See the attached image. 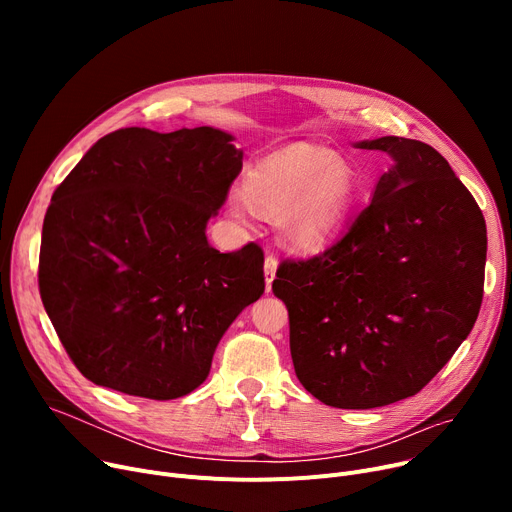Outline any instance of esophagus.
<instances>
[{"mask_svg": "<svg viewBox=\"0 0 512 512\" xmlns=\"http://www.w3.org/2000/svg\"><path fill=\"white\" fill-rule=\"evenodd\" d=\"M263 267H265V288L272 290V282H274L276 270H278V257L272 255V253H267Z\"/></svg>", "mask_w": 512, "mask_h": 512, "instance_id": "obj_1", "label": "esophagus"}]
</instances>
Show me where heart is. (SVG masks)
Returning <instances> with one entry per match:
<instances>
[{
  "label": "heart",
  "instance_id": "obj_1",
  "mask_svg": "<svg viewBox=\"0 0 512 512\" xmlns=\"http://www.w3.org/2000/svg\"><path fill=\"white\" fill-rule=\"evenodd\" d=\"M355 195L351 166L332 151L292 145L261 159L245 176V193L228 197L230 213L247 222L255 209L276 218L284 245L315 251L344 222Z\"/></svg>",
  "mask_w": 512,
  "mask_h": 512
}]
</instances>
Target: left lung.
<instances>
[{
	"instance_id": "8db88e82",
	"label": "left lung",
	"mask_w": 512,
	"mask_h": 512,
	"mask_svg": "<svg viewBox=\"0 0 512 512\" xmlns=\"http://www.w3.org/2000/svg\"><path fill=\"white\" fill-rule=\"evenodd\" d=\"M392 157L371 203L326 251L280 263L299 382L336 409L417 394L469 336L483 297L486 220L421 141L357 143Z\"/></svg>"
}]
</instances>
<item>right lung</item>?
Listing matches in <instances>:
<instances>
[{
	"instance_id": "obj_1",
	"label": "right lung",
	"mask_w": 512,
	"mask_h": 512,
	"mask_svg": "<svg viewBox=\"0 0 512 512\" xmlns=\"http://www.w3.org/2000/svg\"><path fill=\"white\" fill-rule=\"evenodd\" d=\"M211 126L105 134L51 197L39 292L76 369L97 386L172 400L199 388L215 346L263 290V251L209 247L242 170Z\"/></svg>"
}]
</instances>
